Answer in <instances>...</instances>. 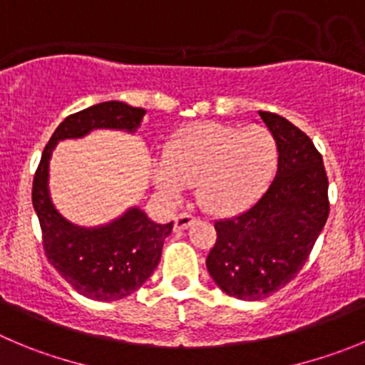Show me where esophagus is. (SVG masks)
I'll list each match as a JSON object with an SVG mask.
<instances>
[{"mask_svg":"<svg viewBox=\"0 0 365 365\" xmlns=\"http://www.w3.org/2000/svg\"><path fill=\"white\" fill-rule=\"evenodd\" d=\"M194 221V216L190 212H182V214H178V216L175 217V229L176 230H183V229H187V227H189L190 223H192Z\"/></svg>","mask_w":365,"mask_h":365,"instance_id":"34e87169","label":"esophagus"}]
</instances>
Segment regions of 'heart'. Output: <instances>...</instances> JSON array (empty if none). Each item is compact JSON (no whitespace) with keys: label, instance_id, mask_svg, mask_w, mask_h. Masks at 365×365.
I'll return each mask as SVG.
<instances>
[{"label":"heart","instance_id":"heart-1","mask_svg":"<svg viewBox=\"0 0 365 365\" xmlns=\"http://www.w3.org/2000/svg\"><path fill=\"white\" fill-rule=\"evenodd\" d=\"M277 160V140L264 125L243 129L198 122L173 136L153 176L156 187L171 196L182 192L183 185H196L200 203L209 212L230 216L264 192Z\"/></svg>","mask_w":365,"mask_h":365}]
</instances>
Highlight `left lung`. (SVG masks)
Listing matches in <instances>:
<instances>
[{
  "mask_svg": "<svg viewBox=\"0 0 365 365\" xmlns=\"http://www.w3.org/2000/svg\"><path fill=\"white\" fill-rule=\"evenodd\" d=\"M277 140V173L257 203L214 223L207 270L230 297L261 301L284 288L308 261L329 214L328 176L312 138L281 115L259 111Z\"/></svg>",
  "mask_w": 365,
  "mask_h": 365,
  "instance_id": "obj_1",
  "label": "left lung"
}]
</instances>
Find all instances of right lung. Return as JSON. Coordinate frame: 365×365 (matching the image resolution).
<instances>
[{"label": "right lung", "mask_w": 365, "mask_h": 365, "mask_svg": "<svg viewBox=\"0 0 365 365\" xmlns=\"http://www.w3.org/2000/svg\"><path fill=\"white\" fill-rule=\"evenodd\" d=\"M144 115L142 108L118 101L101 102L70 115L53 131L34 176L32 203L43 232L44 255L75 292L93 301H118L148 281L158 267L163 240L171 234L173 221L158 225L133 207L104 227H75L57 212L50 200V155L59 140L81 138L91 129L135 131Z\"/></svg>", "instance_id": "right-lung-1"}]
</instances>
